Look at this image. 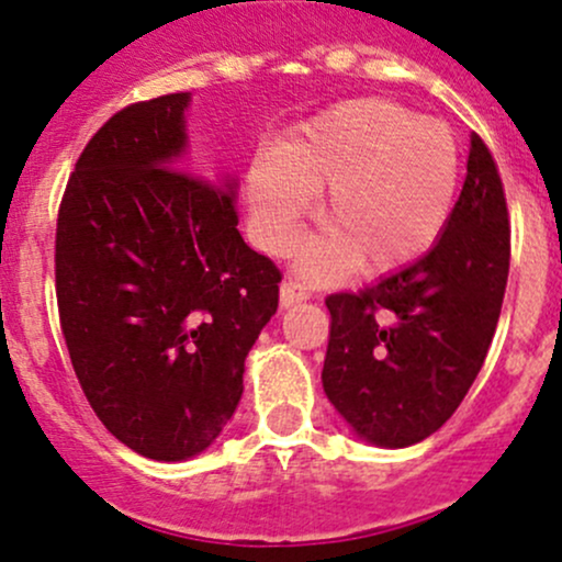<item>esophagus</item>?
I'll return each mask as SVG.
<instances>
[{
	"label": "esophagus",
	"mask_w": 562,
	"mask_h": 562,
	"mask_svg": "<svg viewBox=\"0 0 562 562\" xmlns=\"http://www.w3.org/2000/svg\"><path fill=\"white\" fill-rule=\"evenodd\" d=\"M310 299V291H306V285H301V282L295 280H285L280 288V304L282 306H293V304H301V301Z\"/></svg>",
	"instance_id": "esophagus-1"
}]
</instances>
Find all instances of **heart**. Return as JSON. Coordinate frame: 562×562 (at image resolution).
<instances>
[{
	"label": "heart",
	"mask_w": 562,
	"mask_h": 562,
	"mask_svg": "<svg viewBox=\"0 0 562 562\" xmlns=\"http://www.w3.org/2000/svg\"><path fill=\"white\" fill-rule=\"evenodd\" d=\"M459 187L451 131L381 98L344 101L295 131L248 170L250 224L258 245L288 256L301 239L310 191L319 194L325 237L304 271L325 277L349 261L357 274H384L437 239Z\"/></svg>",
	"instance_id": "b5f03b06"
}]
</instances>
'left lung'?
Here are the masks:
<instances>
[{"label":"left lung","mask_w":562,"mask_h":562,"mask_svg":"<svg viewBox=\"0 0 562 562\" xmlns=\"http://www.w3.org/2000/svg\"><path fill=\"white\" fill-rule=\"evenodd\" d=\"M507 274V196L488 146L472 135L464 187L429 252L325 299L323 386L362 440L405 448L453 416L488 355Z\"/></svg>","instance_id":"1"}]
</instances>
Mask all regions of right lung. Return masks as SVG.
<instances>
[{
    "mask_svg": "<svg viewBox=\"0 0 562 562\" xmlns=\"http://www.w3.org/2000/svg\"><path fill=\"white\" fill-rule=\"evenodd\" d=\"M189 92L116 111L79 154L55 229V295L79 386L135 453L221 435L280 269L245 245L232 181L183 170Z\"/></svg>",
    "mask_w": 562,
    "mask_h": 562,
    "instance_id": "obj_1",
    "label": "right lung"
}]
</instances>
